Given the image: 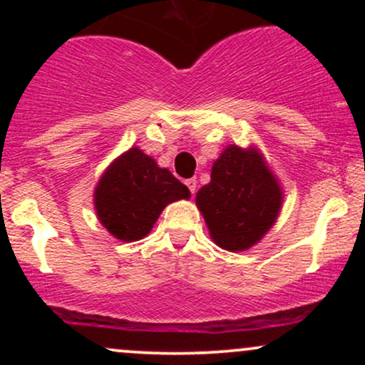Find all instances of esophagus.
<instances>
[{
    "mask_svg": "<svg viewBox=\"0 0 365 365\" xmlns=\"http://www.w3.org/2000/svg\"><path fill=\"white\" fill-rule=\"evenodd\" d=\"M185 185L188 187V190H190L192 194H195V192H197V178L185 180Z\"/></svg>",
    "mask_w": 365,
    "mask_h": 365,
    "instance_id": "esophagus-1",
    "label": "esophagus"
}]
</instances>
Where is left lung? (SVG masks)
<instances>
[{
  "mask_svg": "<svg viewBox=\"0 0 365 365\" xmlns=\"http://www.w3.org/2000/svg\"><path fill=\"white\" fill-rule=\"evenodd\" d=\"M195 204L212 242L230 252H242L276 223L283 192L257 148L232 144L215 161L211 182L197 192Z\"/></svg>",
  "mask_w": 365,
  "mask_h": 365,
  "instance_id": "1",
  "label": "left lung"
}]
</instances>
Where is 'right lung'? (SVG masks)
<instances>
[{
  "instance_id": "obj_1",
  "label": "right lung",
  "mask_w": 365,
  "mask_h": 365,
  "mask_svg": "<svg viewBox=\"0 0 365 365\" xmlns=\"http://www.w3.org/2000/svg\"><path fill=\"white\" fill-rule=\"evenodd\" d=\"M190 192L170 170L159 168L139 148L128 149L108 166L94 190L99 221L121 242H135L153 230L170 202Z\"/></svg>"
}]
</instances>
